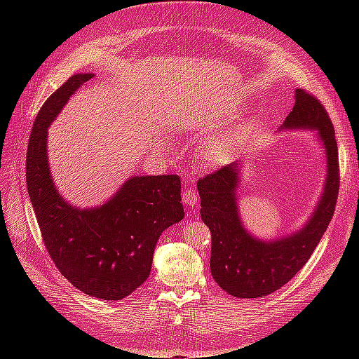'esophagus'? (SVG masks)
Segmentation results:
<instances>
[{"label": "esophagus", "instance_id": "34e87169", "mask_svg": "<svg viewBox=\"0 0 359 359\" xmlns=\"http://www.w3.org/2000/svg\"><path fill=\"white\" fill-rule=\"evenodd\" d=\"M199 198H198V193L194 191L193 189H186L182 191V202L186 203L190 208H194V205L198 203Z\"/></svg>", "mask_w": 359, "mask_h": 359}]
</instances>
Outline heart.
I'll return each mask as SVG.
<instances>
[{
	"label": "heart",
	"mask_w": 359,
	"mask_h": 359,
	"mask_svg": "<svg viewBox=\"0 0 359 359\" xmlns=\"http://www.w3.org/2000/svg\"><path fill=\"white\" fill-rule=\"evenodd\" d=\"M224 153H226V145H224L223 140H219V142H214L208 148L203 149L202 156L206 161V165L215 166L217 163H220L223 160Z\"/></svg>",
	"instance_id": "1"
}]
</instances>
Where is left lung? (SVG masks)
Here are the masks:
<instances>
[{
	"label": "left lung",
	"mask_w": 359,
	"mask_h": 359,
	"mask_svg": "<svg viewBox=\"0 0 359 359\" xmlns=\"http://www.w3.org/2000/svg\"><path fill=\"white\" fill-rule=\"evenodd\" d=\"M281 128H309L327 154V180L310 220L301 231L262 241L250 235L236 205L240 166H223L198 181L201 217L211 231V274L223 290L236 298H260L276 292L307 264L332 219L340 187L339 147L334 126L322 103L304 90L295 91V104Z\"/></svg>",
	"instance_id": "obj_1"
}]
</instances>
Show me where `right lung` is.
Returning <instances> with one entry per match:
<instances>
[{
	"label": "right lung",
	"mask_w": 359,
	"mask_h": 359,
	"mask_svg": "<svg viewBox=\"0 0 359 359\" xmlns=\"http://www.w3.org/2000/svg\"><path fill=\"white\" fill-rule=\"evenodd\" d=\"M78 73L43 103L27 149V187L43 243L60 273L86 295L123 299L148 278L161 232L184 219L178 175L132 177L97 208L60 196L48 163V127L74 91L93 78Z\"/></svg>",
	"instance_id": "right-lung-1"
}]
</instances>
